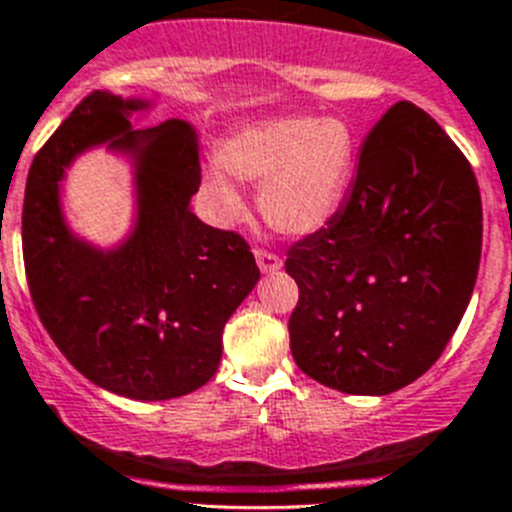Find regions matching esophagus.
Listing matches in <instances>:
<instances>
[{"label":"esophagus","instance_id":"34e87169","mask_svg":"<svg viewBox=\"0 0 512 512\" xmlns=\"http://www.w3.org/2000/svg\"><path fill=\"white\" fill-rule=\"evenodd\" d=\"M253 256H256V264H259V269L264 271V274H271V271H277L279 266H282V259H279L277 253L266 251V248H256Z\"/></svg>","mask_w":512,"mask_h":512}]
</instances>
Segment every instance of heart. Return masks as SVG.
<instances>
[{"label":"heart","instance_id":"obj_1","mask_svg":"<svg viewBox=\"0 0 512 512\" xmlns=\"http://www.w3.org/2000/svg\"><path fill=\"white\" fill-rule=\"evenodd\" d=\"M215 156L233 179L261 184L259 212L271 230L310 235L341 205L354 166V138L333 117H277L225 138ZM222 172L207 169L202 182L212 205L235 217L243 210L241 192Z\"/></svg>","mask_w":512,"mask_h":512}]
</instances>
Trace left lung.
<instances>
[{
    "instance_id": "1",
    "label": "left lung",
    "mask_w": 512,
    "mask_h": 512,
    "mask_svg": "<svg viewBox=\"0 0 512 512\" xmlns=\"http://www.w3.org/2000/svg\"><path fill=\"white\" fill-rule=\"evenodd\" d=\"M482 253V200L467 156L428 112L397 102L369 130L328 225L292 243L300 287L289 348L315 382L390 395L443 354Z\"/></svg>"
}]
</instances>
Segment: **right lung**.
Here are the masks:
<instances>
[{
    "mask_svg": "<svg viewBox=\"0 0 512 512\" xmlns=\"http://www.w3.org/2000/svg\"><path fill=\"white\" fill-rule=\"evenodd\" d=\"M143 99L92 92L45 140L27 174L22 259L33 305L61 354L89 382L130 400L200 390L223 356V328L259 282L246 238L189 210L200 143L187 122L133 130ZM107 142L136 161L139 223L112 252L62 223L57 182L79 152Z\"/></svg>",
    "mask_w": 512,
    "mask_h": 512,
    "instance_id": "right-lung-1",
    "label": "right lung"
}]
</instances>
